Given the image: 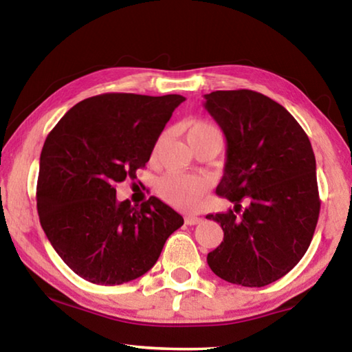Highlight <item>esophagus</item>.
<instances>
[{
	"mask_svg": "<svg viewBox=\"0 0 352 352\" xmlns=\"http://www.w3.org/2000/svg\"><path fill=\"white\" fill-rule=\"evenodd\" d=\"M184 222H186V225H197V223L201 222V217H199V216H186Z\"/></svg>",
	"mask_w": 352,
	"mask_h": 352,
	"instance_id": "34e87169",
	"label": "esophagus"
}]
</instances>
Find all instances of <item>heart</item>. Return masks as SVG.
Returning a JSON list of instances; mask_svg holds the SVG:
<instances>
[{
  "mask_svg": "<svg viewBox=\"0 0 352 352\" xmlns=\"http://www.w3.org/2000/svg\"><path fill=\"white\" fill-rule=\"evenodd\" d=\"M199 136H217L220 138V132L210 122L197 121L190 126L188 140L199 138ZM206 188L208 184L205 178L169 172V174L160 178L157 190L166 204L175 206L178 210H192L200 204L201 197L206 192Z\"/></svg>",
  "mask_w": 352,
  "mask_h": 352,
  "instance_id": "1",
  "label": "heart"
}]
</instances>
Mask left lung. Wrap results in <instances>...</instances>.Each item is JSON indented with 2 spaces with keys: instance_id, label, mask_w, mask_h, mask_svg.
Masks as SVG:
<instances>
[{
  "instance_id": "left-lung-1",
  "label": "left lung",
  "mask_w": 352,
  "mask_h": 352,
  "mask_svg": "<svg viewBox=\"0 0 352 352\" xmlns=\"http://www.w3.org/2000/svg\"><path fill=\"white\" fill-rule=\"evenodd\" d=\"M204 107L226 138L216 192L234 205L206 216L223 230L208 265L231 284L264 287L300 262L318 222L311 141L281 104L261 93L212 91Z\"/></svg>"
}]
</instances>
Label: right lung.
Returning <instances> with one entry per match:
<instances>
[{"label": "right lung", "mask_w": 352, "mask_h": 352, "mask_svg": "<svg viewBox=\"0 0 352 352\" xmlns=\"http://www.w3.org/2000/svg\"><path fill=\"white\" fill-rule=\"evenodd\" d=\"M180 94L105 93L83 99L41 148L37 210L45 234L71 270L93 284L133 281L158 261L183 217L157 197L118 201L116 183L136 178Z\"/></svg>", "instance_id": "1"}]
</instances>
